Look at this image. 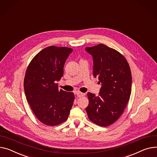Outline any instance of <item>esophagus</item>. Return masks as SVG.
<instances>
[{
    "instance_id": "esophagus-1",
    "label": "esophagus",
    "mask_w": 157,
    "mask_h": 157,
    "mask_svg": "<svg viewBox=\"0 0 157 157\" xmlns=\"http://www.w3.org/2000/svg\"><path fill=\"white\" fill-rule=\"evenodd\" d=\"M76 95H77L78 97H83V96H85V93H81V92H80V91H78V92H76Z\"/></svg>"
}]
</instances>
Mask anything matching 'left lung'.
I'll use <instances>...</instances> for the list:
<instances>
[{
	"label": "left lung",
	"mask_w": 157,
	"mask_h": 157,
	"mask_svg": "<svg viewBox=\"0 0 157 157\" xmlns=\"http://www.w3.org/2000/svg\"><path fill=\"white\" fill-rule=\"evenodd\" d=\"M85 49L93 56V76L102 85L97 97L87 93L89 104L86 111L91 122L107 127L121 117L130 98V67L122 54L105 45L101 44Z\"/></svg>",
	"instance_id": "1"
}]
</instances>
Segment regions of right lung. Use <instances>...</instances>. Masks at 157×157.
<instances>
[{
	"mask_svg": "<svg viewBox=\"0 0 157 157\" xmlns=\"http://www.w3.org/2000/svg\"><path fill=\"white\" fill-rule=\"evenodd\" d=\"M72 49L49 46L31 60L24 79L26 100L37 119L54 126L66 121L75 100L72 92L59 90L65 62Z\"/></svg>",
	"mask_w": 157,
	"mask_h": 157,
	"instance_id": "right-lung-1",
	"label": "right lung"
}]
</instances>
